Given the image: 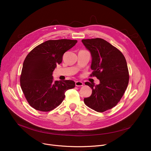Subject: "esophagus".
Wrapping results in <instances>:
<instances>
[{
	"instance_id": "34e87169",
	"label": "esophagus",
	"mask_w": 151,
	"mask_h": 151,
	"mask_svg": "<svg viewBox=\"0 0 151 151\" xmlns=\"http://www.w3.org/2000/svg\"><path fill=\"white\" fill-rule=\"evenodd\" d=\"M75 85H76V86H83V83L81 81H76Z\"/></svg>"
}]
</instances>
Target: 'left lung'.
<instances>
[{"instance_id": "obj_1", "label": "left lung", "mask_w": 151, "mask_h": 151, "mask_svg": "<svg viewBox=\"0 0 151 151\" xmlns=\"http://www.w3.org/2000/svg\"><path fill=\"white\" fill-rule=\"evenodd\" d=\"M82 42L91 54V76H96L100 84H85L92 89L91 96L85 98V104L97 112L114 107L122 97L129 81L127 64L123 54L105 40L83 39Z\"/></svg>"}]
</instances>
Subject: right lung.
I'll list each match as a JSON object with an SVG mask.
<instances>
[{"label":"right lung","mask_w":151,"mask_h":151,"mask_svg":"<svg viewBox=\"0 0 151 151\" xmlns=\"http://www.w3.org/2000/svg\"><path fill=\"white\" fill-rule=\"evenodd\" d=\"M76 40H51L38 45L23 63L20 84L29 104L41 111H50L65 98V92L74 88L71 80H53L52 72L62 61L66 51L73 47Z\"/></svg>","instance_id":"add662e5"}]
</instances>
